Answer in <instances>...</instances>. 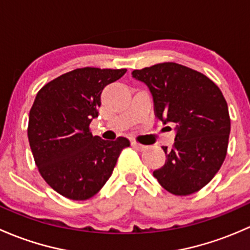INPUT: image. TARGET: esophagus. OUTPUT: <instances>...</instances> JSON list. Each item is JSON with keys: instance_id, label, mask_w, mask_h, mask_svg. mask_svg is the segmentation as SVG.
Wrapping results in <instances>:
<instances>
[{"instance_id": "esophagus-1", "label": "esophagus", "mask_w": 250, "mask_h": 250, "mask_svg": "<svg viewBox=\"0 0 250 250\" xmlns=\"http://www.w3.org/2000/svg\"><path fill=\"white\" fill-rule=\"evenodd\" d=\"M132 146L134 148H137V150H139V151H144V150H146V148H147V146H145V145H143V144H140V143H137V141H132Z\"/></svg>"}]
</instances>
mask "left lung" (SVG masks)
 Here are the masks:
<instances>
[{"mask_svg": "<svg viewBox=\"0 0 250 250\" xmlns=\"http://www.w3.org/2000/svg\"><path fill=\"white\" fill-rule=\"evenodd\" d=\"M153 97L156 116L176 125L173 147L153 176L168 192L188 196L204 188L226 157L231 120L218 85L201 72L176 62L134 70Z\"/></svg>", "mask_w": 250, "mask_h": 250, "instance_id": "obj_1", "label": "left lung"}]
</instances>
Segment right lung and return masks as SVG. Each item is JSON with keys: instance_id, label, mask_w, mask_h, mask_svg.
<instances>
[{"instance_id": "1", "label": "right lung", "mask_w": 250, "mask_h": 250, "mask_svg": "<svg viewBox=\"0 0 250 250\" xmlns=\"http://www.w3.org/2000/svg\"><path fill=\"white\" fill-rule=\"evenodd\" d=\"M125 69L81 67L54 78L39 90L30 110L27 137L39 172L59 195L74 201L93 197L112 174L127 138L93 137L102 92Z\"/></svg>"}]
</instances>
